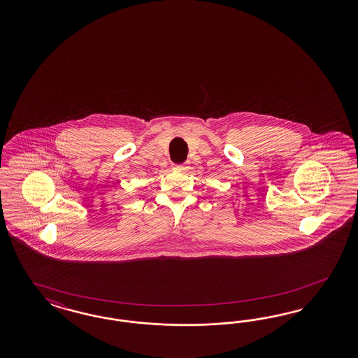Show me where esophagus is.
Wrapping results in <instances>:
<instances>
[{"label": "esophagus", "instance_id": "1", "mask_svg": "<svg viewBox=\"0 0 358 358\" xmlns=\"http://www.w3.org/2000/svg\"><path fill=\"white\" fill-rule=\"evenodd\" d=\"M176 168L180 169V171H185L187 168V163L178 164V165H176Z\"/></svg>", "mask_w": 358, "mask_h": 358}]
</instances>
